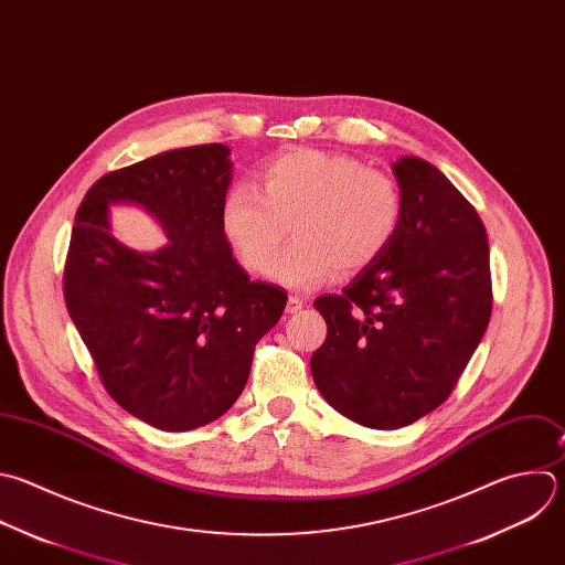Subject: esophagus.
<instances>
[{"mask_svg":"<svg viewBox=\"0 0 565 565\" xmlns=\"http://www.w3.org/2000/svg\"><path fill=\"white\" fill-rule=\"evenodd\" d=\"M303 308V299L299 297V295H290L288 297V306H286V310L290 312V315H295V312H299Z\"/></svg>","mask_w":565,"mask_h":565,"instance_id":"esophagus-1","label":"esophagus"}]
</instances>
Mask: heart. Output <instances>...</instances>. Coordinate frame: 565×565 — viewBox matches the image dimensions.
Listing matches in <instances>:
<instances>
[{
  "mask_svg": "<svg viewBox=\"0 0 565 565\" xmlns=\"http://www.w3.org/2000/svg\"><path fill=\"white\" fill-rule=\"evenodd\" d=\"M402 215V191L391 174L363 168L350 154L301 148L264 163L257 188H233L222 206V228L239 264L259 275L290 226L295 242L275 259L270 277L312 290L337 270L352 275L382 257Z\"/></svg>",
  "mask_w": 565,
  "mask_h": 565,
  "instance_id": "1",
  "label": "heart"
}]
</instances>
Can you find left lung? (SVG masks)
<instances>
[{
  "label": "left lung",
  "mask_w": 565,
  "mask_h": 565,
  "mask_svg": "<svg viewBox=\"0 0 565 565\" xmlns=\"http://www.w3.org/2000/svg\"><path fill=\"white\" fill-rule=\"evenodd\" d=\"M393 244L341 295L315 299L328 334L310 370L321 397L377 430L411 426L455 391L492 312L490 248L475 206L433 163L402 157Z\"/></svg>",
  "instance_id": "left-lung-1"
}]
</instances>
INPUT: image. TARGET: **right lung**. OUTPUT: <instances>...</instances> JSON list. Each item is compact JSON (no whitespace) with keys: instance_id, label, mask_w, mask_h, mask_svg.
Listing matches in <instances>:
<instances>
[{"instance_id":"1","label":"right lung","mask_w":565,"mask_h":565,"mask_svg":"<svg viewBox=\"0 0 565 565\" xmlns=\"http://www.w3.org/2000/svg\"><path fill=\"white\" fill-rule=\"evenodd\" d=\"M231 148L159 152L97 179L77 211L64 299L106 393L168 433L220 419L242 395L284 288L250 281L222 228ZM137 203L169 244L137 254L110 235L107 206Z\"/></svg>"}]
</instances>
